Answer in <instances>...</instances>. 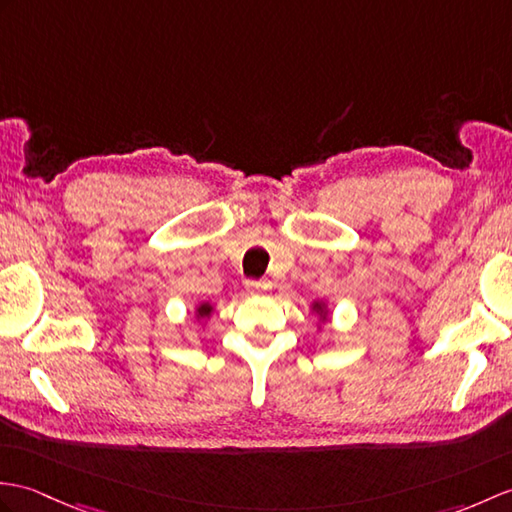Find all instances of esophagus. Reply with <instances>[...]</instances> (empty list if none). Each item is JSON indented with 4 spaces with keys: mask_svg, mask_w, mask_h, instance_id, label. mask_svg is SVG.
<instances>
[{
    "mask_svg": "<svg viewBox=\"0 0 512 512\" xmlns=\"http://www.w3.org/2000/svg\"><path fill=\"white\" fill-rule=\"evenodd\" d=\"M270 288H272V283L268 279H251V281H246V290L251 292V294H257V296L268 294Z\"/></svg>",
    "mask_w": 512,
    "mask_h": 512,
    "instance_id": "obj_1",
    "label": "esophagus"
}]
</instances>
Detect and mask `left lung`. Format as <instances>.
<instances>
[{
  "instance_id": "left-lung-1",
  "label": "left lung",
  "mask_w": 512,
  "mask_h": 512,
  "mask_svg": "<svg viewBox=\"0 0 512 512\" xmlns=\"http://www.w3.org/2000/svg\"><path fill=\"white\" fill-rule=\"evenodd\" d=\"M312 310H314V312H316V314H318L320 318H323V320L327 318V307H325V303H320V301H316V303L312 305Z\"/></svg>"
}]
</instances>
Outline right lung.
Here are the masks:
<instances>
[{
	"mask_svg": "<svg viewBox=\"0 0 512 512\" xmlns=\"http://www.w3.org/2000/svg\"><path fill=\"white\" fill-rule=\"evenodd\" d=\"M211 312H213V307H211L209 303H200V305L196 307V316H198V318H209Z\"/></svg>",
	"mask_w": 512,
	"mask_h": 512,
	"instance_id": "right-lung-1",
	"label": "right lung"
}]
</instances>
